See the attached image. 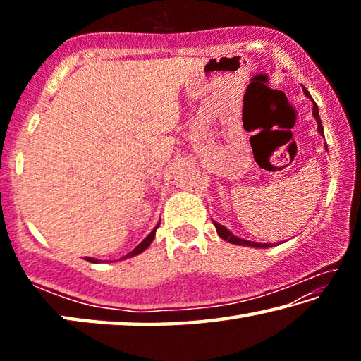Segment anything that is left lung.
Masks as SVG:
<instances>
[{"label": "left lung", "instance_id": "8db88e82", "mask_svg": "<svg viewBox=\"0 0 361 361\" xmlns=\"http://www.w3.org/2000/svg\"><path fill=\"white\" fill-rule=\"evenodd\" d=\"M304 94L307 95L310 100H312V97H310V94L307 92V89H305V87H304ZM312 102H314V100H312ZM312 113H314V118H315V121H317V126H319V132H320V133H323V126H322V121H320V116H319V106H317V103H315V102H314V109H312ZM213 224H215L218 235L221 237L223 240H228V242H231V243H235V245H248V247H258V248H267V247H271V243H258V242H250V240L239 239V237L232 235V234H231V231L226 229L224 226L218 224V223H213Z\"/></svg>", "mask_w": 361, "mask_h": 361}]
</instances>
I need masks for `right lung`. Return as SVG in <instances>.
<instances>
[{"label": "right lung", "mask_w": 361, "mask_h": 361, "mask_svg": "<svg viewBox=\"0 0 361 361\" xmlns=\"http://www.w3.org/2000/svg\"><path fill=\"white\" fill-rule=\"evenodd\" d=\"M157 228H159V224L156 226L154 229L151 231V234H149L148 237H146V239H145L142 243H140V245H137L135 248H133L129 255H126V256H124V258H129V256H135V255H138V253L145 252V250L151 245L152 239H154V235H156V229H157ZM87 261H89V262H99V259H94V258H87Z\"/></svg>", "instance_id": "add662e5"}]
</instances>
